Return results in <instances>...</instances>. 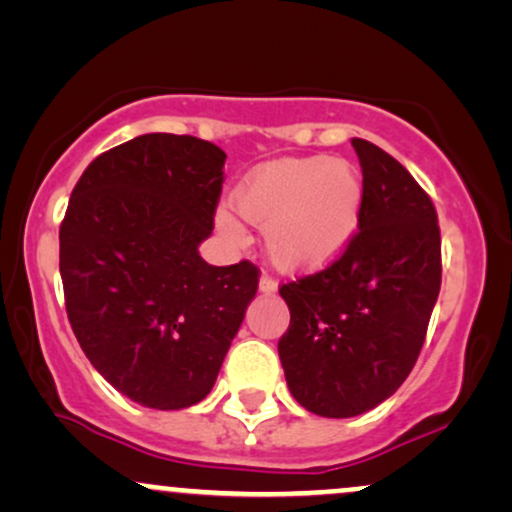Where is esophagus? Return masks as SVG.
<instances>
[{
  "mask_svg": "<svg viewBox=\"0 0 512 512\" xmlns=\"http://www.w3.org/2000/svg\"><path fill=\"white\" fill-rule=\"evenodd\" d=\"M260 291L267 293V296H269V293H276V281L269 274L260 276Z\"/></svg>",
  "mask_w": 512,
  "mask_h": 512,
  "instance_id": "1",
  "label": "esophagus"
}]
</instances>
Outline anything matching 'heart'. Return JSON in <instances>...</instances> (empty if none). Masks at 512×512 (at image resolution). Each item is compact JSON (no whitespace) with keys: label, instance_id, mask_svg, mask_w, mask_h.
Returning a JSON list of instances; mask_svg holds the SVG:
<instances>
[{"label":"heart","instance_id":"heart-1","mask_svg":"<svg viewBox=\"0 0 512 512\" xmlns=\"http://www.w3.org/2000/svg\"><path fill=\"white\" fill-rule=\"evenodd\" d=\"M238 214L264 228V248L286 272H317L354 243L363 211V180L344 158H279L250 170L233 192ZM228 238H243L231 211L216 214Z\"/></svg>","mask_w":512,"mask_h":512}]
</instances>
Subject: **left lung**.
<instances>
[{
	"instance_id": "8db88e82",
	"label": "left lung",
	"mask_w": 512,
	"mask_h": 512,
	"mask_svg": "<svg viewBox=\"0 0 512 512\" xmlns=\"http://www.w3.org/2000/svg\"><path fill=\"white\" fill-rule=\"evenodd\" d=\"M363 173L354 243L322 272L279 289L291 325L279 339L296 402L349 419L395 395L424 346L440 291V228L431 197L402 163L351 139Z\"/></svg>"
}]
</instances>
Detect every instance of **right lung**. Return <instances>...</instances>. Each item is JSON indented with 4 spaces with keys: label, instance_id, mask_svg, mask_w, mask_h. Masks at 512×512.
<instances>
[{
    "label": "right lung",
    "instance_id": "1",
    "mask_svg": "<svg viewBox=\"0 0 512 512\" xmlns=\"http://www.w3.org/2000/svg\"><path fill=\"white\" fill-rule=\"evenodd\" d=\"M226 154L187 134H142L93 158L60 226L72 330L93 368L132 402H202L257 293L252 262L211 267Z\"/></svg>",
    "mask_w": 512,
    "mask_h": 512
}]
</instances>
